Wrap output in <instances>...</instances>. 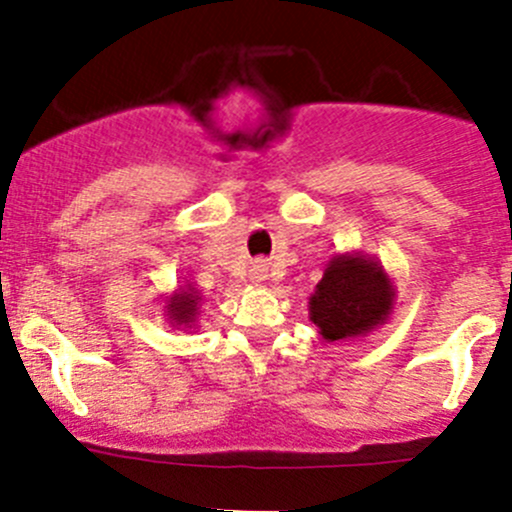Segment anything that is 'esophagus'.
Wrapping results in <instances>:
<instances>
[{"mask_svg": "<svg viewBox=\"0 0 512 512\" xmlns=\"http://www.w3.org/2000/svg\"><path fill=\"white\" fill-rule=\"evenodd\" d=\"M267 272H270V265H267L265 260H255L250 267V280L252 282L267 280Z\"/></svg>", "mask_w": 512, "mask_h": 512, "instance_id": "esophagus-1", "label": "esophagus"}]
</instances>
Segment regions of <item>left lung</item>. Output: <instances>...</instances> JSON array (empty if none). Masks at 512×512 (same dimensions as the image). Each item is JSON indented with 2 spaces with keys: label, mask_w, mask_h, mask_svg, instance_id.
Listing matches in <instances>:
<instances>
[{
  "label": "left lung",
  "mask_w": 512,
  "mask_h": 512,
  "mask_svg": "<svg viewBox=\"0 0 512 512\" xmlns=\"http://www.w3.org/2000/svg\"><path fill=\"white\" fill-rule=\"evenodd\" d=\"M395 287L388 272L365 255H335L310 297V320L325 340L365 335L393 312Z\"/></svg>",
  "instance_id": "obj_1"
}]
</instances>
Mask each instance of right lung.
Instances as JSON below:
<instances>
[{
	"mask_svg": "<svg viewBox=\"0 0 512 512\" xmlns=\"http://www.w3.org/2000/svg\"><path fill=\"white\" fill-rule=\"evenodd\" d=\"M200 292L195 290L192 285L180 287L175 295L167 300V317L175 327H192L197 322V310H200Z\"/></svg>",
	"mask_w": 512,
	"mask_h": 512,
	"instance_id": "right-lung-1",
	"label": "right lung"
}]
</instances>
